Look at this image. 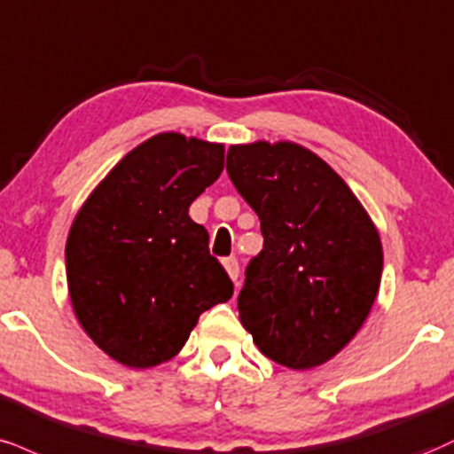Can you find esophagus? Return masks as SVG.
Here are the masks:
<instances>
[{
  "mask_svg": "<svg viewBox=\"0 0 454 454\" xmlns=\"http://www.w3.org/2000/svg\"><path fill=\"white\" fill-rule=\"evenodd\" d=\"M223 269H226L228 277H231L232 281L239 279V262H237V258H226V260H223Z\"/></svg>",
  "mask_w": 454,
  "mask_h": 454,
  "instance_id": "obj_1",
  "label": "esophagus"
}]
</instances>
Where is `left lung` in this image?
Masks as SVG:
<instances>
[{
    "instance_id": "obj_1",
    "label": "left lung",
    "mask_w": 454,
    "mask_h": 454,
    "mask_svg": "<svg viewBox=\"0 0 454 454\" xmlns=\"http://www.w3.org/2000/svg\"><path fill=\"white\" fill-rule=\"evenodd\" d=\"M226 171L264 237L239 294L243 327L286 368L325 364L372 309L383 275L379 231L340 175L292 141L231 145Z\"/></svg>"
}]
</instances>
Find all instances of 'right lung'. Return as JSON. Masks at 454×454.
Instances as JSON below:
<instances>
[{"instance_id":"add662e5","label":"right lung","mask_w":454,"mask_h":454,"mask_svg":"<svg viewBox=\"0 0 454 454\" xmlns=\"http://www.w3.org/2000/svg\"><path fill=\"white\" fill-rule=\"evenodd\" d=\"M222 168V144L154 135L107 173L71 223L65 264L74 313L116 362H167L200 313L232 298L209 234L188 215Z\"/></svg>"}]
</instances>
